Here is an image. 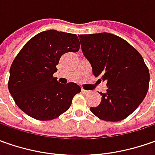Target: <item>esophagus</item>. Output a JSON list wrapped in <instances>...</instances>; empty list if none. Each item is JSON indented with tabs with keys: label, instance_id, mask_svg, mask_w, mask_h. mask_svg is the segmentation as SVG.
Wrapping results in <instances>:
<instances>
[{
	"label": "esophagus",
	"instance_id": "34e87169",
	"mask_svg": "<svg viewBox=\"0 0 155 155\" xmlns=\"http://www.w3.org/2000/svg\"><path fill=\"white\" fill-rule=\"evenodd\" d=\"M82 92L84 93V94H85V95H87V94H90L91 91H86V90H84V89H83V90H82Z\"/></svg>",
	"mask_w": 155,
	"mask_h": 155
}]
</instances>
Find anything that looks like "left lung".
Instances as JSON below:
<instances>
[{
    "mask_svg": "<svg viewBox=\"0 0 155 155\" xmlns=\"http://www.w3.org/2000/svg\"><path fill=\"white\" fill-rule=\"evenodd\" d=\"M81 48L95 77L107 82L102 101L91 111L99 119L118 122L127 118L145 98L149 71L140 52L119 36L108 33L81 34ZM97 81V82H98Z\"/></svg>",
    "mask_w": 155,
    "mask_h": 155,
    "instance_id": "8db88e82",
    "label": "left lung"
}]
</instances>
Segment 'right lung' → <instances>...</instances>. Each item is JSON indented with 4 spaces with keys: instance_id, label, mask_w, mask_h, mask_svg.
I'll list each match as a JSON object with an SVG mask.
<instances>
[{
    "instance_id": "1",
    "label": "right lung",
    "mask_w": 155,
    "mask_h": 155,
    "mask_svg": "<svg viewBox=\"0 0 155 155\" xmlns=\"http://www.w3.org/2000/svg\"><path fill=\"white\" fill-rule=\"evenodd\" d=\"M79 48L76 34L56 30L41 32L27 41L11 64L8 79L9 92L23 112L49 121L69 110L80 86L60 84L53 74L63 54Z\"/></svg>"
}]
</instances>
